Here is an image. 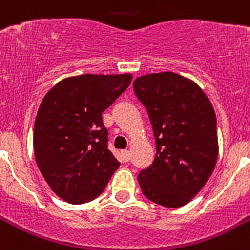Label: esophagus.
<instances>
[{
  "label": "esophagus",
  "mask_w": 250,
  "mask_h": 250,
  "mask_svg": "<svg viewBox=\"0 0 250 250\" xmlns=\"http://www.w3.org/2000/svg\"><path fill=\"white\" fill-rule=\"evenodd\" d=\"M122 159L125 160V162H129V159H131V153H129L128 150H123L122 151Z\"/></svg>",
  "instance_id": "34e87169"
}]
</instances>
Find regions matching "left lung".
I'll use <instances>...</instances> for the list:
<instances>
[{"label":"left lung","mask_w":250,"mask_h":250,"mask_svg":"<svg viewBox=\"0 0 250 250\" xmlns=\"http://www.w3.org/2000/svg\"><path fill=\"white\" fill-rule=\"evenodd\" d=\"M133 91L153 127L157 153L137 176L146 198L159 206L188 204L210 177L217 155L216 113L196 83L164 72L139 77Z\"/></svg>","instance_id":"obj_1"}]
</instances>
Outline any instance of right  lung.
Wrapping results in <instances>:
<instances>
[{
	"label": "right lung",
	"instance_id": "1",
	"mask_svg": "<svg viewBox=\"0 0 250 250\" xmlns=\"http://www.w3.org/2000/svg\"><path fill=\"white\" fill-rule=\"evenodd\" d=\"M131 74H83L60 81L34 123L36 162L52 191L70 204L103 194L121 166L109 150L101 114L128 88Z\"/></svg>",
	"mask_w": 250,
	"mask_h": 250
}]
</instances>
